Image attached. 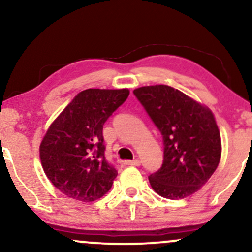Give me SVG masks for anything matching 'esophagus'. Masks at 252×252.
<instances>
[{
    "label": "esophagus",
    "mask_w": 252,
    "mask_h": 252,
    "mask_svg": "<svg viewBox=\"0 0 252 252\" xmlns=\"http://www.w3.org/2000/svg\"><path fill=\"white\" fill-rule=\"evenodd\" d=\"M124 163H126V166H140L141 161L138 160V158H136V160H132V161H126Z\"/></svg>",
    "instance_id": "esophagus-1"
}]
</instances>
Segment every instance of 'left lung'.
<instances>
[{"instance_id":"obj_1","label":"left lung","mask_w":252,"mask_h":252,"mask_svg":"<svg viewBox=\"0 0 252 252\" xmlns=\"http://www.w3.org/2000/svg\"><path fill=\"white\" fill-rule=\"evenodd\" d=\"M163 141V162L149 182L158 195L184 199L206 184L218 167L221 141L211 110L168 85L134 90Z\"/></svg>"}]
</instances>
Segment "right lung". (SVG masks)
<instances>
[{"label": "right lung", "mask_w": 252, "mask_h": 252, "mask_svg": "<svg viewBox=\"0 0 252 252\" xmlns=\"http://www.w3.org/2000/svg\"><path fill=\"white\" fill-rule=\"evenodd\" d=\"M128 96V89L84 90L48 128L40 144L43 172L68 198L94 201L111 189L117 170L104 155L103 126Z\"/></svg>", "instance_id": "right-lung-1"}]
</instances>
